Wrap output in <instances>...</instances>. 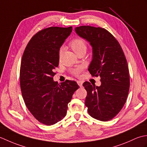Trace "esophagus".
<instances>
[{
	"mask_svg": "<svg viewBox=\"0 0 147 147\" xmlns=\"http://www.w3.org/2000/svg\"><path fill=\"white\" fill-rule=\"evenodd\" d=\"M77 83H78V85H79L80 87H82V86H83V83H82V82H81V81H78Z\"/></svg>",
	"mask_w": 147,
	"mask_h": 147,
	"instance_id": "34e87169",
	"label": "esophagus"
}]
</instances>
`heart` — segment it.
<instances>
[{
  "instance_id": "b5f03b06",
  "label": "heart",
  "mask_w": 147,
  "mask_h": 147,
  "mask_svg": "<svg viewBox=\"0 0 147 147\" xmlns=\"http://www.w3.org/2000/svg\"><path fill=\"white\" fill-rule=\"evenodd\" d=\"M69 45L73 51L78 55L79 53L83 51H86L87 49V45L86 42L83 40L81 38H74L69 43ZM62 52V49L59 50V54ZM83 71V67L78 66L71 70V74L74 76H79Z\"/></svg>"
}]
</instances>
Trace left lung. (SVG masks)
<instances>
[{"label": "left lung", "instance_id": "1", "mask_svg": "<svg viewBox=\"0 0 147 147\" xmlns=\"http://www.w3.org/2000/svg\"><path fill=\"white\" fill-rule=\"evenodd\" d=\"M80 36L93 48L88 68L93 76L100 77L101 85L83 84L87 92L85 105L90 116L102 121L113 119L126 103L129 89L127 61L116 38L107 30L90 26L75 28Z\"/></svg>", "mask_w": 147, "mask_h": 147}]
</instances>
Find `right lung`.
<instances>
[{
    "label": "right lung",
    "mask_w": 147,
    "mask_h": 147,
    "mask_svg": "<svg viewBox=\"0 0 147 147\" xmlns=\"http://www.w3.org/2000/svg\"><path fill=\"white\" fill-rule=\"evenodd\" d=\"M72 30V26H52L39 31L30 40L22 57L20 86L24 103L34 117L47 126L65 116L68 103L80 87L74 81L59 84L53 80L59 50Z\"/></svg>",
    "instance_id": "add662e5"
}]
</instances>
